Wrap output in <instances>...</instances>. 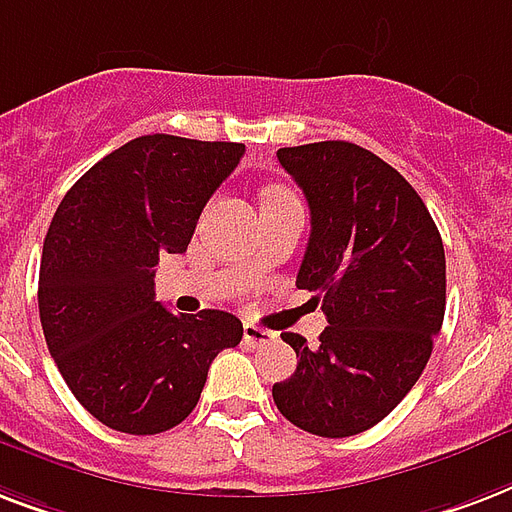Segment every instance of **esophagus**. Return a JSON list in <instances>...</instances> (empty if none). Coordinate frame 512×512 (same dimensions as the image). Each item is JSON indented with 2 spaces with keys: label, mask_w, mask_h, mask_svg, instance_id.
Returning a JSON list of instances; mask_svg holds the SVG:
<instances>
[{
  "label": "esophagus",
  "mask_w": 512,
  "mask_h": 512,
  "mask_svg": "<svg viewBox=\"0 0 512 512\" xmlns=\"http://www.w3.org/2000/svg\"><path fill=\"white\" fill-rule=\"evenodd\" d=\"M273 338H276V335L268 333V330H263V327L244 325V341H247L252 349H257V346H265V343H273Z\"/></svg>",
  "instance_id": "obj_1"
}]
</instances>
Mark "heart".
Listing matches in <instances>:
<instances>
[{
  "instance_id": "b5f03b06",
  "label": "heart",
  "mask_w": 512,
  "mask_h": 512,
  "mask_svg": "<svg viewBox=\"0 0 512 512\" xmlns=\"http://www.w3.org/2000/svg\"><path fill=\"white\" fill-rule=\"evenodd\" d=\"M284 193H287V190H282V187H273V190L265 193V198H276V195H284Z\"/></svg>"
}]
</instances>
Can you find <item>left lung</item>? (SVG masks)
<instances>
[{"label": "left lung", "mask_w": 512, "mask_h": 512, "mask_svg": "<svg viewBox=\"0 0 512 512\" xmlns=\"http://www.w3.org/2000/svg\"><path fill=\"white\" fill-rule=\"evenodd\" d=\"M276 158L311 212L295 284L322 300L327 327L314 349L282 335L298 368L273 384V403L319 438L360 435L427 368L446 314L443 239L403 174L360 144H300Z\"/></svg>", "instance_id": "1"}]
</instances>
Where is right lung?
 Masks as SVG:
<instances>
[{"label":"right lung","instance_id":"1","mask_svg":"<svg viewBox=\"0 0 512 512\" xmlns=\"http://www.w3.org/2000/svg\"><path fill=\"white\" fill-rule=\"evenodd\" d=\"M244 144L152 134L77 179L39 263V322L66 386L93 419L158 435L190 416L222 349L244 327L228 311L171 314L155 300L161 255H182Z\"/></svg>","mask_w":512,"mask_h":512}]
</instances>
